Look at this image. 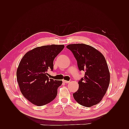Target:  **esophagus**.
<instances>
[{
    "mask_svg": "<svg viewBox=\"0 0 129 129\" xmlns=\"http://www.w3.org/2000/svg\"><path fill=\"white\" fill-rule=\"evenodd\" d=\"M62 81H63V83H66V84H68V83H69V81H67V80H62Z\"/></svg>",
    "mask_w": 129,
    "mask_h": 129,
    "instance_id": "34e87169",
    "label": "esophagus"
}]
</instances>
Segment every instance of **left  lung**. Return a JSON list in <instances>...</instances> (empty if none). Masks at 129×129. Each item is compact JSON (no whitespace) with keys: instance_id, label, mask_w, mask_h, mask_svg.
Returning a JSON list of instances; mask_svg holds the SVG:
<instances>
[{"instance_id":"obj_1","label":"left lung","mask_w":129,"mask_h":129,"mask_svg":"<svg viewBox=\"0 0 129 129\" xmlns=\"http://www.w3.org/2000/svg\"><path fill=\"white\" fill-rule=\"evenodd\" d=\"M72 51L79 69L85 72L78 82L79 89L73 94L76 102L85 107L96 105L106 94L110 80V72L105 57L92 46L85 44L67 46Z\"/></svg>"}]
</instances>
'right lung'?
Here are the masks:
<instances>
[{
	"instance_id": "obj_1",
	"label": "right lung",
	"mask_w": 129,
	"mask_h": 129,
	"mask_svg": "<svg viewBox=\"0 0 129 129\" xmlns=\"http://www.w3.org/2000/svg\"><path fill=\"white\" fill-rule=\"evenodd\" d=\"M64 48V45L39 46L21 59L16 71L17 82L21 94L34 105H44L56 98L62 81L49 79L47 71L53 70L54 60Z\"/></svg>"
}]
</instances>
